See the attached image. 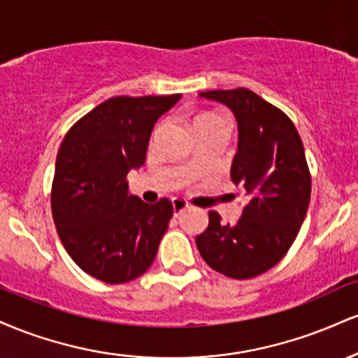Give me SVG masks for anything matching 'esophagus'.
I'll return each instance as SVG.
<instances>
[{"mask_svg":"<svg viewBox=\"0 0 358 358\" xmlns=\"http://www.w3.org/2000/svg\"><path fill=\"white\" fill-rule=\"evenodd\" d=\"M171 203H173V212L175 215H180L183 210H187L190 205H188V202L185 199H180V196H175L173 200H171Z\"/></svg>","mask_w":358,"mask_h":358,"instance_id":"34e87169","label":"esophagus"}]
</instances>
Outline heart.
Returning a JSON list of instances; mask_svg holds the SVG:
<instances>
[{
    "instance_id": "heart-1",
    "label": "heart",
    "mask_w": 358,
    "mask_h": 358,
    "mask_svg": "<svg viewBox=\"0 0 358 358\" xmlns=\"http://www.w3.org/2000/svg\"><path fill=\"white\" fill-rule=\"evenodd\" d=\"M199 126H217V127H222V129L229 131V121L225 119L224 116H220V114H215V113H205V114H200L199 117L195 119V127ZM193 170H196V162L193 159V162L188 165Z\"/></svg>"
}]
</instances>
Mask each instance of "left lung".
Here are the masks:
<instances>
[{"mask_svg": "<svg viewBox=\"0 0 358 358\" xmlns=\"http://www.w3.org/2000/svg\"><path fill=\"white\" fill-rule=\"evenodd\" d=\"M222 102L239 126L231 178L245 205L236 224L208 212L207 231L196 236L203 261L232 279H250L276 266L296 239L311 196L305 148L293 121L252 90L200 92Z\"/></svg>", "mask_w": 358, "mask_h": 358, "instance_id": "8db88e82", "label": "left lung"}]
</instances>
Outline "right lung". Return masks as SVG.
<instances>
[{
    "mask_svg": "<svg viewBox=\"0 0 358 358\" xmlns=\"http://www.w3.org/2000/svg\"><path fill=\"white\" fill-rule=\"evenodd\" d=\"M180 97H110L65 134L55 162L52 215L65 250L89 276L119 285L153 264L173 205L129 195L126 176L145 165L155 122Z\"/></svg>",
    "mask_w": 358,
    "mask_h": 358,
    "instance_id": "obj_1",
    "label": "right lung"
}]
</instances>
